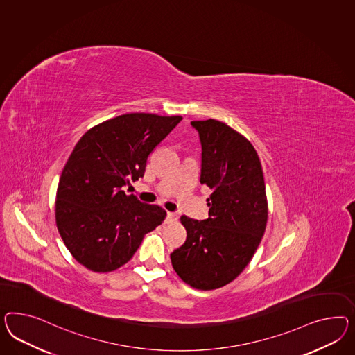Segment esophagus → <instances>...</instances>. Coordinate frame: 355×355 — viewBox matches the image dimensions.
Masks as SVG:
<instances>
[{"label":"esophagus","mask_w":355,"mask_h":355,"mask_svg":"<svg viewBox=\"0 0 355 355\" xmlns=\"http://www.w3.org/2000/svg\"><path fill=\"white\" fill-rule=\"evenodd\" d=\"M178 218V216L174 211H166V222H172Z\"/></svg>","instance_id":"34e87169"}]
</instances>
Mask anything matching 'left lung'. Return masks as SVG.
Listing matches in <instances>:
<instances>
[{"label": "left lung", "mask_w": 355, "mask_h": 355, "mask_svg": "<svg viewBox=\"0 0 355 355\" xmlns=\"http://www.w3.org/2000/svg\"><path fill=\"white\" fill-rule=\"evenodd\" d=\"M191 125L202 144L200 183L211 190L209 217H181L187 238L171 259L184 283L209 291L229 284L250 263L266 229L268 200L248 139L213 119Z\"/></svg>", "instance_id": "8db88e82"}]
</instances>
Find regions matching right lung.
Returning <instances> with one entry per match:
<instances>
[{"label": "right lung", "mask_w": 355, "mask_h": 355, "mask_svg": "<svg viewBox=\"0 0 355 355\" xmlns=\"http://www.w3.org/2000/svg\"><path fill=\"white\" fill-rule=\"evenodd\" d=\"M182 120L181 116L126 114L87 130L60 175L57 227L77 262L108 272L133 257L144 236L166 211L123 187L142 178L148 155Z\"/></svg>", "instance_id": "obj_1"}]
</instances>
